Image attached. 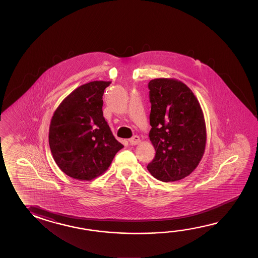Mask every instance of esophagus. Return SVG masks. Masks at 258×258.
<instances>
[{
    "label": "esophagus",
    "instance_id": "obj_1",
    "mask_svg": "<svg viewBox=\"0 0 258 258\" xmlns=\"http://www.w3.org/2000/svg\"><path fill=\"white\" fill-rule=\"evenodd\" d=\"M140 142H141V139L139 136H133L132 139H130V143L132 145H137Z\"/></svg>",
    "mask_w": 258,
    "mask_h": 258
}]
</instances>
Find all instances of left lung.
<instances>
[{"instance_id": "1", "label": "left lung", "mask_w": 258, "mask_h": 258, "mask_svg": "<svg viewBox=\"0 0 258 258\" xmlns=\"http://www.w3.org/2000/svg\"><path fill=\"white\" fill-rule=\"evenodd\" d=\"M148 87L152 104L149 137L156 152L148 171L163 182L178 181L197 168L205 152L203 111L194 93L178 80L153 79Z\"/></svg>"}]
</instances>
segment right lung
I'll use <instances>...</instances> for the list:
<instances>
[{
    "instance_id": "right-lung-1",
    "label": "right lung",
    "mask_w": 258,
    "mask_h": 258,
    "mask_svg": "<svg viewBox=\"0 0 258 258\" xmlns=\"http://www.w3.org/2000/svg\"><path fill=\"white\" fill-rule=\"evenodd\" d=\"M111 82L83 84L64 98L50 121L53 159L65 174L81 181L96 178L124 147L103 116V95Z\"/></svg>"
}]
</instances>
